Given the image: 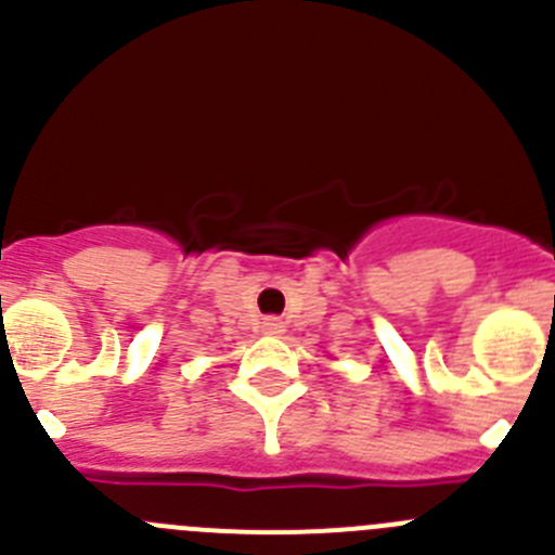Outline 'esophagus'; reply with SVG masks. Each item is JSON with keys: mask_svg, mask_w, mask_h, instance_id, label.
Wrapping results in <instances>:
<instances>
[{"mask_svg": "<svg viewBox=\"0 0 555 555\" xmlns=\"http://www.w3.org/2000/svg\"><path fill=\"white\" fill-rule=\"evenodd\" d=\"M283 326H286V324H283L281 319H274V315L263 319V332H267V335H281Z\"/></svg>", "mask_w": 555, "mask_h": 555, "instance_id": "1", "label": "esophagus"}]
</instances>
